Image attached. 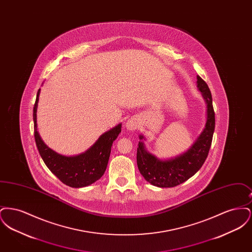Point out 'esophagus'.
Segmentation results:
<instances>
[{"mask_svg":"<svg viewBox=\"0 0 252 252\" xmlns=\"http://www.w3.org/2000/svg\"><path fill=\"white\" fill-rule=\"evenodd\" d=\"M126 126L128 130H135L139 127V121L136 118H130L129 120H127Z\"/></svg>","mask_w":252,"mask_h":252,"instance_id":"34e87169","label":"esophagus"}]
</instances>
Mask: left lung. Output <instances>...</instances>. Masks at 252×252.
Here are the masks:
<instances>
[{"instance_id":"left-lung-1","label":"left lung","mask_w":252,"mask_h":252,"mask_svg":"<svg viewBox=\"0 0 252 252\" xmlns=\"http://www.w3.org/2000/svg\"><path fill=\"white\" fill-rule=\"evenodd\" d=\"M197 88L201 92L207 105V121L203 131L198 136L191 148L180 156L161 160L145 150L140 141L137 148V164L140 173L152 185L160 188H170L189 180L202 167L213 141L216 126L213 98L207 83L197 75ZM144 139L140 135V140Z\"/></svg>"}]
</instances>
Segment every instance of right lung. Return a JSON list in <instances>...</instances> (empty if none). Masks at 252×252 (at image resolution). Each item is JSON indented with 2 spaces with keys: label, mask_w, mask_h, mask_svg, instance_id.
<instances>
[{
  "label": "right lung",
  "mask_w": 252,
  "mask_h": 252,
  "mask_svg": "<svg viewBox=\"0 0 252 252\" xmlns=\"http://www.w3.org/2000/svg\"><path fill=\"white\" fill-rule=\"evenodd\" d=\"M39 93L40 89L37 91L33 109L34 136L39 155L50 171L64 184L72 188H81L93 184L104 175L107 169L111 146L120 134L122 125L119 124L102 134L84 153L77 156H62L43 143L36 129V108Z\"/></svg>",
  "instance_id": "right-lung-1"
}]
</instances>
